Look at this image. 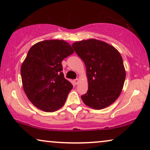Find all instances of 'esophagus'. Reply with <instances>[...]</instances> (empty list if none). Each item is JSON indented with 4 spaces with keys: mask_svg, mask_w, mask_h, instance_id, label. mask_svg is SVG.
<instances>
[{
    "mask_svg": "<svg viewBox=\"0 0 150 150\" xmlns=\"http://www.w3.org/2000/svg\"><path fill=\"white\" fill-rule=\"evenodd\" d=\"M79 79H76L74 80V83L76 84V85H78V83H79Z\"/></svg>",
    "mask_w": 150,
    "mask_h": 150,
    "instance_id": "esophagus-1",
    "label": "esophagus"
}]
</instances>
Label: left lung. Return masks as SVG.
<instances>
[{
	"label": "left lung",
	"instance_id": "left-lung-1",
	"mask_svg": "<svg viewBox=\"0 0 150 150\" xmlns=\"http://www.w3.org/2000/svg\"><path fill=\"white\" fill-rule=\"evenodd\" d=\"M72 48L84 61L87 69L88 90L81 96L86 105L102 109L120 96L126 79L122 57L113 46L90 39L77 42Z\"/></svg>",
	"mask_w": 150,
	"mask_h": 150
}]
</instances>
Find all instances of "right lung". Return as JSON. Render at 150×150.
<instances>
[{
    "label": "right lung",
    "mask_w": 150,
    "mask_h": 150,
    "mask_svg": "<svg viewBox=\"0 0 150 150\" xmlns=\"http://www.w3.org/2000/svg\"><path fill=\"white\" fill-rule=\"evenodd\" d=\"M74 53L63 40H45L33 45L21 66L24 91L39 109L53 112L64 105L73 86L65 79L61 62Z\"/></svg>",
    "instance_id": "right-lung-1"
}]
</instances>
